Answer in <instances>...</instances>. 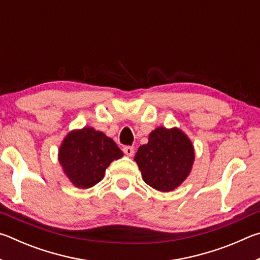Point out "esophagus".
<instances>
[{
    "instance_id": "1",
    "label": "esophagus",
    "mask_w": 260,
    "mask_h": 260,
    "mask_svg": "<svg viewBox=\"0 0 260 260\" xmlns=\"http://www.w3.org/2000/svg\"><path fill=\"white\" fill-rule=\"evenodd\" d=\"M122 151H124L125 155L128 156V157H132L134 155V148L131 147V146H126V147L122 148Z\"/></svg>"
}]
</instances>
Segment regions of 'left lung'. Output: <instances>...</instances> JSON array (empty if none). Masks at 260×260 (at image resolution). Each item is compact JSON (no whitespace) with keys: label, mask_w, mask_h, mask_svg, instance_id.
Masks as SVG:
<instances>
[{"label":"left lung","mask_w":260,"mask_h":260,"mask_svg":"<svg viewBox=\"0 0 260 260\" xmlns=\"http://www.w3.org/2000/svg\"><path fill=\"white\" fill-rule=\"evenodd\" d=\"M195 152L191 141L179 128L158 127L139 148L134 160L144 182L159 191L179 187L190 173Z\"/></svg>","instance_id":"1"}]
</instances>
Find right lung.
<instances>
[{
	"label": "right lung",
	"instance_id": "add662e5",
	"mask_svg": "<svg viewBox=\"0 0 260 260\" xmlns=\"http://www.w3.org/2000/svg\"><path fill=\"white\" fill-rule=\"evenodd\" d=\"M124 156L116 142L91 127L70 132L59 148L58 160L74 186L87 189L103 179L111 161Z\"/></svg>",
	"mask_w": 260,
	"mask_h": 260
}]
</instances>
